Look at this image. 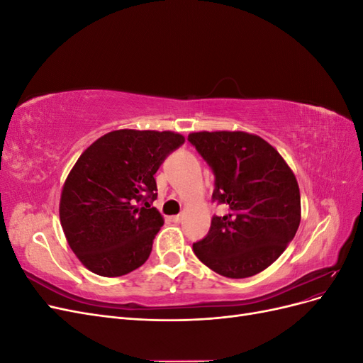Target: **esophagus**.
<instances>
[{
	"mask_svg": "<svg viewBox=\"0 0 363 363\" xmlns=\"http://www.w3.org/2000/svg\"><path fill=\"white\" fill-rule=\"evenodd\" d=\"M182 219H183V215H174V216H171V221L175 223V224L182 223Z\"/></svg>",
	"mask_w": 363,
	"mask_h": 363,
	"instance_id": "1",
	"label": "esophagus"
}]
</instances>
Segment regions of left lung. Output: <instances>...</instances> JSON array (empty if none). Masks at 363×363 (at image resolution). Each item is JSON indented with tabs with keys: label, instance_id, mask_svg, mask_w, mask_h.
Wrapping results in <instances>:
<instances>
[{
	"label": "left lung",
	"instance_id": "obj_1",
	"mask_svg": "<svg viewBox=\"0 0 363 363\" xmlns=\"http://www.w3.org/2000/svg\"><path fill=\"white\" fill-rule=\"evenodd\" d=\"M188 140L213 171L212 200L228 207L192 245L195 256L219 276H256L298 230L301 200L292 169L267 140L245 131H199Z\"/></svg>",
	"mask_w": 363,
	"mask_h": 363
}]
</instances>
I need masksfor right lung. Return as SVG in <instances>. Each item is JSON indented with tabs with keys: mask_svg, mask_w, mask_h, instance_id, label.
<instances>
[{
	"mask_svg": "<svg viewBox=\"0 0 363 363\" xmlns=\"http://www.w3.org/2000/svg\"><path fill=\"white\" fill-rule=\"evenodd\" d=\"M184 138L174 131L115 130L96 139L63 184L60 224L83 265L121 277L144 265L163 218L155 174Z\"/></svg>",
	"mask_w": 363,
	"mask_h": 363,
	"instance_id": "1",
	"label": "right lung"
}]
</instances>
